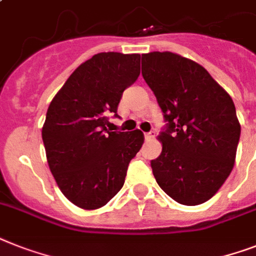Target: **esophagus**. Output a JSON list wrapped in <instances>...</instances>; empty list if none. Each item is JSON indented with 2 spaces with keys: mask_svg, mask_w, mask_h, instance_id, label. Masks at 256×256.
I'll use <instances>...</instances> for the list:
<instances>
[{
  "mask_svg": "<svg viewBox=\"0 0 256 256\" xmlns=\"http://www.w3.org/2000/svg\"><path fill=\"white\" fill-rule=\"evenodd\" d=\"M155 138V132H150L144 134V139H146V142H151L152 139Z\"/></svg>",
  "mask_w": 256,
  "mask_h": 256,
  "instance_id": "1",
  "label": "esophagus"
}]
</instances>
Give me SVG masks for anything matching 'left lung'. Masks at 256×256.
Instances as JSON below:
<instances>
[{
	"label": "left lung",
	"instance_id": "8db88e82",
	"mask_svg": "<svg viewBox=\"0 0 256 256\" xmlns=\"http://www.w3.org/2000/svg\"><path fill=\"white\" fill-rule=\"evenodd\" d=\"M142 74L167 122L154 176L178 204L200 205L234 167L240 135L234 102L202 66L178 54H143Z\"/></svg>",
	"mask_w": 256,
	"mask_h": 256
}]
</instances>
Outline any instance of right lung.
<instances>
[{
	"instance_id": "obj_1",
	"label": "right lung",
	"mask_w": 256,
	"mask_h": 256,
	"mask_svg": "<svg viewBox=\"0 0 256 256\" xmlns=\"http://www.w3.org/2000/svg\"><path fill=\"white\" fill-rule=\"evenodd\" d=\"M139 70V54H97L74 70L50 104L42 128L48 167L62 193L81 209H98L121 190L144 142L138 128H106Z\"/></svg>"
}]
</instances>
